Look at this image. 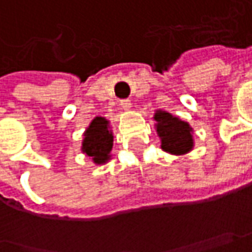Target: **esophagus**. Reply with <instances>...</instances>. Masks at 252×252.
Returning <instances> with one entry per match:
<instances>
[{"label": "esophagus", "instance_id": "34e87169", "mask_svg": "<svg viewBox=\"0 0 252 252\" xmlns=\"http://www.w3.org/2000/svg\"><path fill=\"white\" fill-rule=\"evenodd\" d=\"M120 105H121L124 110H129V108H131V99H128V98H126V99H121V101H120Z\"/></svg>", "mask_w": 252, "mask_h": 252}]
</instances>
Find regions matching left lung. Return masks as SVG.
<instances>
[{
  "instance_id": "1",
  "label": "left lung",
  "mask_w": 252,
  "mask_h": 252,
  "mask_svg": "<svg viewBox=\"0 0 252 252\" xmlns=\"http://www.w3.org/2000/svg\"><path fill=\"white\" fill-rule=\"evenodd\" d=\"M157 132L161 138V148L170 154L183 156L192 150V128L188 123L172 117L170 112L157 111Z\"/></svg>"
}]
</instances>
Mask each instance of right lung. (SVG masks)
Wrapping results in <instances>:
<instances>
[{
  "label": "right lung",
  "instance_id": "add662e5",
  "mask_svg": "<svg viewBox=\"0 0 252 252\" xmlns=\"http://www.w3.org/2000/svg\"><path fill=\"white\" fill-rule=\"evenodd\" d=\"M114 137L108 128V121L96 117L87 128L82 141V153L93 158L95 164H105L111 158Z\"/></svg>",
  "mask_w": 252,
  "mask_h": 252
}]
</instances>
